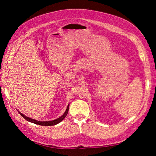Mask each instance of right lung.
I'll list each match as a JSON object with an SVG mask.
<instances>
[{
    "label": "right lung",
    "instance_id": "right-lung-1",
    "mask_svg": "<svg viewBox=\"0 0 156 156\" xmlns=\"http://www.w3.org/2000/svg\"><path fill=\"white\" fill-rule=\"evenodd\" d=\"M68 110H69V105H68V107L66 108V110L65 112L64 113V115L62 116H61L60 117H59L58 119H56V120H52V121H48V122H40V121H37V120H34L32 119H30V118L27 117L26 116H25L24 115H23L22 113H21L20 111H18L19 113L24 118V119L29 121V122H32V123L34 124H38V125H40V126H55L56 124H57L58 123H60V122L61 121H62L64 120V118L66 116L68 112Z\"/></svg>",
    "mask_w": 156,
    "mask_h": 156
}]
</instances>
